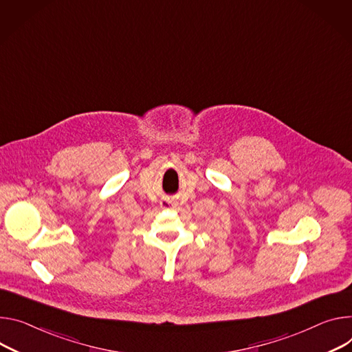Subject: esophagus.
I'll list each match as a JSON object with an SVG mask.
<instances>
[{
    "instance_id": "1",
    "label": "esophagus",
    "mask_w": 352,
    "mask_h": 352,
    "mask_svg": "<svg viewBox=\"0 0 352 352\" xmlns=\"http://www.w3.org/2000/svg\"><path fill=\"white\" fill-rule=\"evenodd\" d=\"M170 205H171V202H170V201H167V199L162 202V206H164V208H167V206H170Z\"/></svg>"
}]
</instances>
